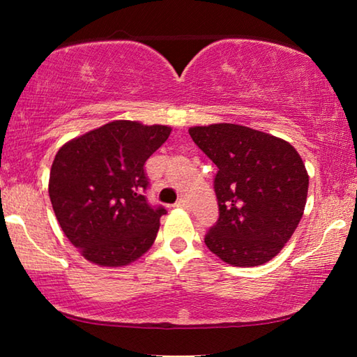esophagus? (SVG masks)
Masks as SVG:
<instances>
[{
    "label": "esophagus",
    "instance_id": "esophagus-1",
    "mask_svg": "<svg viewBox=\"0 0 357 357\" xmlns=\"http://www.w3.org/2000/svg\"><path fill=\"white\" fill-rule=\"evenodd\" d=\"M174 206L181 208V209H189V203H187V200H184V198H179Z\"/></svg>",
    "mask_w": 357,
    "mask_h": 357
}]
</instances>
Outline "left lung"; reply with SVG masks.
Listing matches in <instances>:
<instances>
[{
  "mask_svg": "<svg viewBox=\"0 0 357 357\" xmlns=\"http://www.w3.org/2000/svg\"><path fill=\"white\" fill-rule=\"evenodd\" d=\"M192 140L217 165L219 220L204 244L239 268L273 259L304 214L309 174L291 144L239 124L195 126Z\"/></svg>",
  "mask_w": 357,
  "mask_h": 357,
  "instance_id": "1",
  "label": "left lung"
}]
</instances>
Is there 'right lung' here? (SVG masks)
<instances>
[{
  "instance_id": "1",
  "label": "right lung",
  "mask_w": 357,
  "mask_h": 357,
  "mask_svg": "<svg viewBox=\"0 0 357 357\" xmlns=\"http://www.w3.org/2000/svg\"><path fill=\"white\" fill-rule=\"evenodd\" d=\"M170 132L168 126L121 119L59 148L48 195L59 227L88 261L118 268L153 245L167 211L144 197V162Z\"/></svg>"
}]
</instances>
